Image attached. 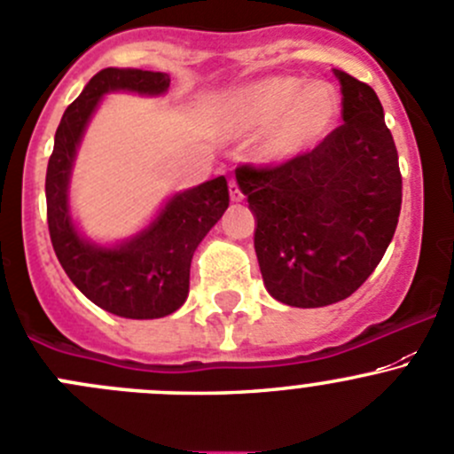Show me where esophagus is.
<instances>
[{
    "mask_svg": "<svg viewBox=\"0 0 454 454\" xmlns=\"http://www.w3.org/2000/svg\"><path fill=\"white\" fill-rule=\"evenodd\" d=\"M228 191H231V201H241V200H244V192H241L239 184H237L235 179H232V182L228 184Z\"/></svg>",
    "mask_w": 454,
    "mask_h": 454,
    "instance_id": "1",
    "label": "esophagus"
}]
</instances>
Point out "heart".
Masks as SVG:
<instances>
[{
	"instance_id": "b5f03b06",
	"label": "heart",
	"mask_w": 454,
	"mask_h": 454,
	"mask_svg": "<svg viewBox=\"0 0 454 454\" xmlns=\"http://www.w3.org/2000/svg\"><path fill=\"white\" fill-rule=\"evenodd\" d=\"M341 115V99L333 83L303 82L293 74H272L237 88L222 104L219 121L228 137L262 135L259 161L288 164L319 146Z\"/></svg>"
}]
</instances>
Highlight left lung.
<instances>
[{"label":"left lung","instance_id":"8db88e82","mask_svg":"<svg viewBox=\"0 0 454 454\" xmlns=\"http://www.w3.org/2000/svg\"><path fill=\"white\" fill-rule=\"evenodd\" d=\"M344 124L275 168L235 170L254 215V253L277 301L321 308L350 297L393 241L402 173L384 108L368 83L334 68Z\"/></svg>","mask_w":454,"mask_h":454}]
</instances>
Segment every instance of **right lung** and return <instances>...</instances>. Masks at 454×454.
Wrapping results in <instances>:
<instances>
[{
  "instance_id": "obj_1",
  "label": "right lung",
  "mask_w": 454,
  "mask_h": 454,
  "mask_svg": "<svg viewBox=\"0 0 454 454\" xmlns=\"http://www.w3.org/2000/svg\"><path fill=\"white\" fill-rule=\"evenodd\" d=\"M170 77L142 68H104L66 108L46 170L52 248L66 275L90 299L126 319H160L184 306L197 246L228 208L226 177H215L166 200L148 226L115 244H97L70 213V175L83 133L108 92L161 97Z\"/></svg>"
}]
</instances>
